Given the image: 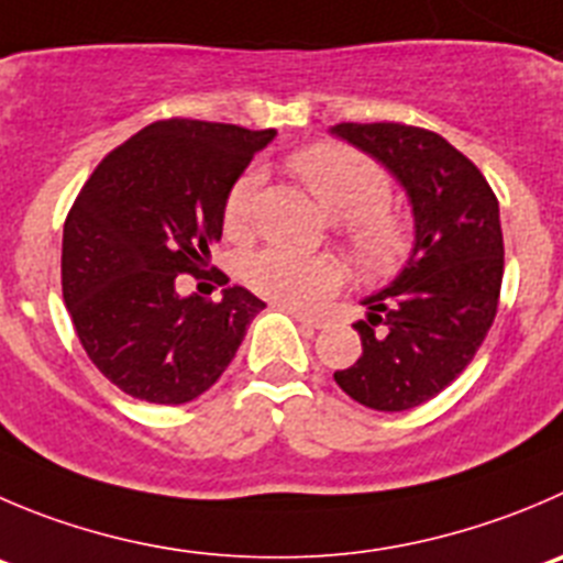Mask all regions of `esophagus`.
I'll return each instance as SVG.
<instances>
[{"instance_id": "1", "label": "esophagus", "mask_w": 563, "mask_h": 563, "mask_svg": "<svg viewBox=\"0 0 563 563\" xmlns=\"http://www.w3.org/2000/svg\"><path fill=\"white\" fill-rule=\"evenodd\" d=\"M287 312H290L296 320H301V323L312 325V329H325V325H329V318H325V314H314V312H307V309H296V307H287Z\"/></svg>"}]
</instances>
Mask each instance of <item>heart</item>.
<instances>
[{
    "label": "heart",
    "mask_w": 563,
    "mask_h": 563,
    "mask_svg": "<svg viewBox=\"0 0 563 563\" xmlns=\"http://www.w3.org/2000/svg\"><path fill=\"white\" fill-rule=\"evenodd\" d=\"M292 170L307 181L320 207L336 221H345L351 254L365 271H387L409 249V232L398 216L384 207L393 196V181L376 159L356 148L325 146L307 148L292 157ZM262 170L249 168L234 179L223 201V229L245 234L254 218ZM245 285L260 296L282 303H312L340 285V265L329 256H298L290 251L262 249L240 265Z\"/></svg>",
    "instance_id": "heart-1"
}]
</instances>
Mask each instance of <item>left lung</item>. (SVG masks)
I'll return each mask as SVG.
<instances>
[{
  "instance_id": "left-lung-1",
  "label": "left lung",
  "mask_w": 563,
  "mask_h": 563,
  "mask_svg": "<svg viewBox=\"0 0 563 563\" xmlns=\"http://www.w3.org/2000/svg\"><path fill=\"white\" fill-rule=\"evenodd\" d=\"M334 135L384 165L409 196L415 245L389 287L353 323L362 356L334 382L356 404L406 411L462 376L497 314L503 232L497 196L437 132L406 124H336Z\"/></svg>"
}]
</instances>
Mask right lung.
Here are the masks:
<instances>
[{
	"instance_id": "right-lung-1",
	"label": "right lung",
	"mask_w": 563,
	"mask_h": 563,
	"mask_svg": "<svg viewBox=\"0 0 563 563\" xmlns=\"http://www.w3.org/2000/svg\"><path fill=\"white\" fill-rule=\"evenodd\" d=\"M276 130L168 118L112 148L63 227V301L101 376L146 404L176 406L212 387L265 301L227 287L179 296L223 234V201ZM229 285V278H218Z\"/></svg>"
}]
</instances>
